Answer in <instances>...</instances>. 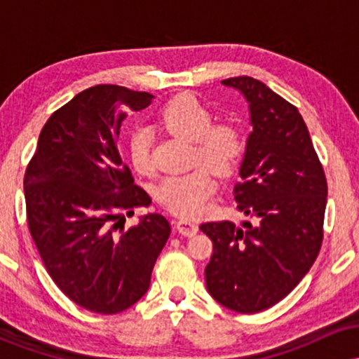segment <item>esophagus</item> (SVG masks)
<instances>
[{
    "label": "esophagus",
    "mask_w": 359,
    "mask_h": 359,
    "mask_svg": "<svg viewBox=\"0 0 359 359\" xmlns=\"http://www.w3.org/2000/svg\"><path fill=\"white\" fill-rule=\"evenodd\" d=\"M175 228L184 236H194V234H197V231H199V226L191 219H179L175 222Z\"/></svg>",
    "instance_id": "34e87169"
}]
</instances>
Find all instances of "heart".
I'll return each mask as SVG.
<instances>
[{"label": "heart", "mask_w": 359, "mask_h": 359, "mask_svg": "<svg viewBox=\"0 0 359 359\" xmlns=\"http://www.w3.org/2000/svg\"><path fill=\"white\" fill-rule=\"evenodd\" d=\"M156 123L163 130L194 142L196 160L224 175L233 170L243 151L241 133L236 126L221 123L212 125V113L192 94H180L163 106ZM154 135L148 128H137L128 138V151L138 172L151 168ZM216 191V182L205 168L187 174L168 175L156 189L158 201L179 216H194L203 211Z\"/></svg>", "instance_id": "obj_1"}]
</instances>
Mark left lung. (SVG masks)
I'll list each match as a JSON object with an SVG mask.
<instances>
[{
	"instance_id": "left-lung-1",
	"label": "left lung",
	"mask_w": 359,
	"mask_h": 359,
	"mask_svg": "<svg viewBox=\"0 0 359 359\" xmlns=\"http://www.w3.org/2000/svg\"><path fill=\"white\" fill-rule=\"evenodd\" d=\"M248 102L246 140L234 201L245 216L204 222L212 241L205 287L221 306L255 314L287 297L323 243L327 182L299 109L253 77L221 81Z\"/></svg>"
}]
</instances>
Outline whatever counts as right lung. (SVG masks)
Returning <instances> with one entry per match:
<instances>
[{"label": "right lung", "instance_id": "right-lung-1", "mask_svg": "<svg viewBox=\"0 0 359 359\" xmlns=\"http://www.w3.org/2000/svg\"><path fill=\"white\" fill-rule=\"evenodd\" d=\"M151 101L121 86L82 90L45 123L25 172L28 228L45 269L72 302L96 314H118L147 294L170 236L156 212L123 231V209L131 216L151 199L133 184L119 131L130 111Z\"/></svg>", "mask_w": 359, "mask_h": 359}]
</instances>
